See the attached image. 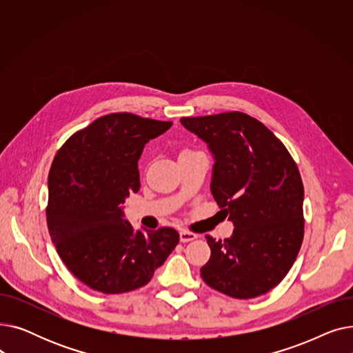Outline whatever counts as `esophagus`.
<instances>
[{
    "label": "esophagus",
    "mask_w": 353,
    "mask_h": 353,
    "mask_svg": "<svg viewBox=\"0 0 353 353\" xmlns=\"http://www.w3.org/2000/svg\"><path fill=\"white\" fill-rule=\"evenodd\" d=\"M197 239V234L189 232V230H181L180 232V242L186 243V242H192V240Z\"/></svg>",
    "instance_id": "34e87169"
}]
</instances>
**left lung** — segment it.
Listing matches in <instances>:
<instances>
[{
  "label": "left lung",
  "instance_id": "8db88e82",
  "mask_svg": "<svg viewBox=\"0 0 353 353\" xmlns=\"http://www.w3.org/2000/svg\"><path fill=\"white\" fill-rule=\"evenodd\" d=\"M180 123L208 143L214 159L210 190L234 226L229 239L206 236L212 254L200 269L201 279L236 299L268 293L282 282L302 246L298 165L263 123L240 111Z\"/></svg>",
  "mask_w": 353,
  "mask_h": 353
}]
</instances>
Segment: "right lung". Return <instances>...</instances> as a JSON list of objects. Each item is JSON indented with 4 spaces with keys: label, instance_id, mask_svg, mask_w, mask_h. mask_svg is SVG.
Wrapping results in <instances>:
<instances>
[{
    "label": "right lung",
    "instance_id": "1",
    "mask_svg": "<svg viewBox=\"0 0 353 353\" xmlns=\"http://www.w3.org/2000/svg\"><path fill=\"white\" fill-rule=\"evenodd\" d=\"M172 124L107 114L74 133L52 160L48 232L67 269L92 290L116 294L147 285L179 243L172 228L136 232L123 219L125 199L140 189L144 144Z\"/></svg>",
    "mask_w": 353,
    "mask_h": 353
}]
</instances>
